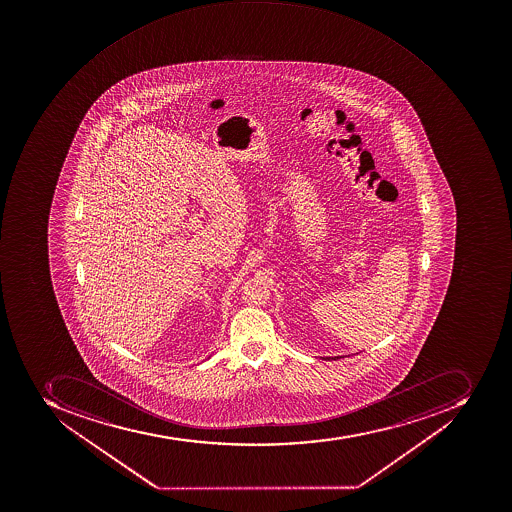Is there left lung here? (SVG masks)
I'll list each match as a JSON object with an SVG mask.
<instances>
[{
    "label": "left lung",
    "mask_w": 512,
    "mask_h": 512,
    "mask_svg": "<svg viewBox=\"0 0 512 512\" xmlns=\"http://www.w3.org/2000/svg\"><path fill=\"white\" fill-rule=\"evenodd\" d=\"M338 357H340V356H337V357H327V361H330V359H332V361H337Z\"/></svg>",
    "instance_id": "8db88e82"
}]
</instances>
